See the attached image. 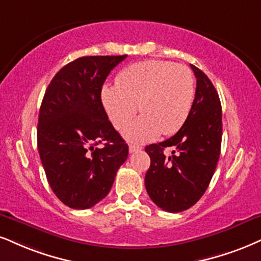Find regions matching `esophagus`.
Wrapping results in <instances>:
<instances>
[{"instance_id":"34e87169","label":"esophagus","mask_w":261,"mask_h":261,"mask_svg":"<svg viewBox=\"0 0 261 261\" xmlns=\"http://www.w3.org/2000/svg\"><path fill=\"white\" fill-rule=\"evenodd\" d=\"M143 147L139 146V145H133V144H130L129 145V152L133 153V152H138V151H140Z\"/></svg>"}]
</instances>
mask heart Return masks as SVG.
<instances>
[{
    "instance_id": "b5f03b06",
    "label": "heart",
    "mask_w": 261,
    "mask_h": 261,
    "mask_svg": "<svg viewBox=\"0 0 261 261\" xmlns=\"http://www.w3.org/2000/svg\"><path fill=\"white\" fill-rule=\"evenodd\" d=\"M195 99V80L189 67L165 60H144L124 67L116 86L101 91L104 109L116 129L130 143L144 144L175 134L184 125Z\"/></svg>"
}]
</instances>
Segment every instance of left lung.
I'll use <instances>...</instances> for the list:
<instances>
[{"instance_id": "8db88e82", "label": "left lung", "mask_w": 261, "mask_h": 261, "mask_svg": "<svg viewBox=\"0 0 261 261\" xmlns=\"http://www.w3.org/2000/svg\"><path fill=\"white\" fill-rule=\"evenodd\" d=\"M194 70L196 94L191 112L178 133L145 147L151 165L145 188L157 207L179 213L192 207L207 190L220 156L221 104L217 89L203 71ZM173 149L167 158L163 151Z\"/></svg>"}]
</instances>
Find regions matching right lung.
Returning a JSON list of instances; mask_svg holds the SVG:
<instances>
[{
  "label": "right lung",
  "instance_id": "1",
  "mask_svg": "<svg viewBox=\"0 0 261 261\" xmlns=\"http://www.w3.org/2000/svg\"><path fill=\"white\" fill-rule=\"evenodd\" d=\"M125 58H79L57 72L44 93L38 153L53 192L72 209H88L105 198L128 157V145L101 102L106 77ZM99 143L105 146L95 148Z\"/></svg>",
  "mask_w": 261,
  "mask_h": 261
}]
</instances>
